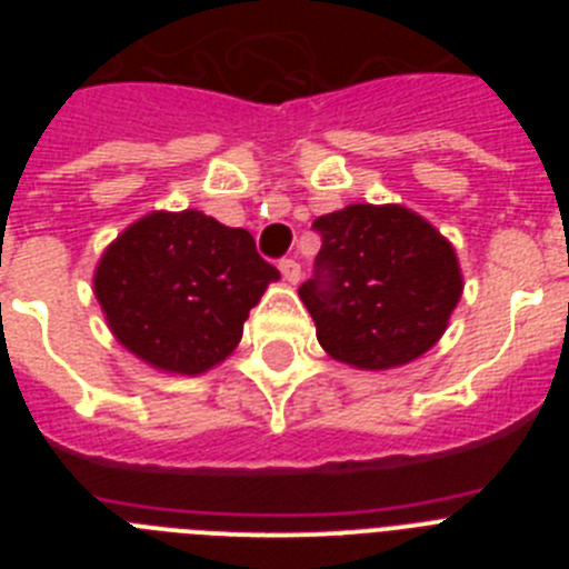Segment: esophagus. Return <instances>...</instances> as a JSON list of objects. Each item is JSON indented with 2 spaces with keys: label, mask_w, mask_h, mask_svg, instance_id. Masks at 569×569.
Returning <instances> with one entry per match:
<instances>
[{
  "label": "esophagus",
  "mask_w": 569,
  "mask_h": 569,
  "mask_svg": "<svg viewBox=\"0 0 569 569\" xmlns=\"http://www.w3.org/2000/svg\"><path fill=\"white\" fill-rule=\"evenodd\" d=\"M279 270L284 276V281H290V284H296L301 279V264L296 259H281Z\"/></svg>",
  "instance_id": "1"
}]
</instances>
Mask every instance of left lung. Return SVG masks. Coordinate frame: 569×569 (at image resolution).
<instances>
[{"label": "left lung", "mask_w": 569, "mask_h": 569, "mask_svg": "<svg viewBox=\"0 0 569 569\" xmlns=\"http://www.w3.org/2000/svg\"><path fill=\"white\" fill-rule=\"evenodd\" d=\"M313 276L299 288L333 359L387 370L419 359L445 333L461 296L450 241L399 204H350L319 216Z\"/></svg>", "instance_id": "left-lung-1"}]
</instances>
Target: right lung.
Masks as SVG:
<instances>
[{
    "label": "right lung",
    "instance_id": "obj_1",
    "mask_svg": "<svg viewBox=\"0 0 569 569\" xmlns=\"http://www.w3.org/2000/svg\"><path fill=\"white\" fill-rule=\"evenodd\" d=\"M276 279L248 230L182 210L130 224L104 250L93 288L130 353L193 376L233 353L250 308Z\"/></svg>",
    "mask_w": 569,
    "mask_h": 569
}]
</instances>
